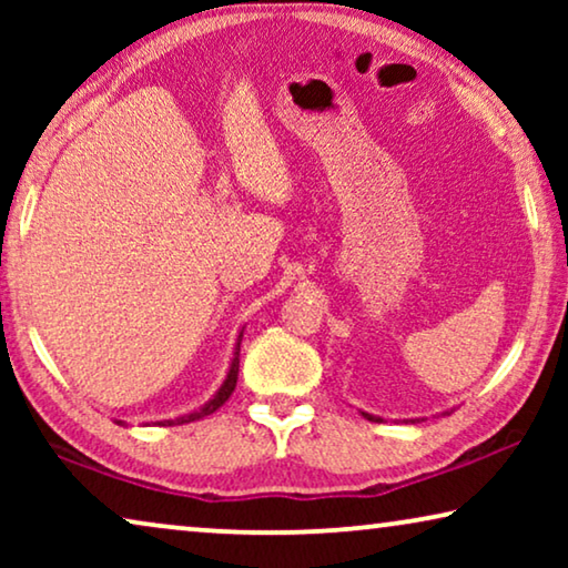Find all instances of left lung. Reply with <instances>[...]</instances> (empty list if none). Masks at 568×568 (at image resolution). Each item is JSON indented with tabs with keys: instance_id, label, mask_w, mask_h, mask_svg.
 Segmentation results:
<instances>
[{
	"instance_id": "1",
	"label": "left lung",
	"mask_w": 568,
	"mask_h": 568,
	"mask_svg": "<svg viewBox=\"0 0 568 568\" xmlns=\"http://www.w3.org/2000/svg\"><path fill=\"white\" fill-rule=\"evenodd\" d=\"M364 416H367V418H369V422H379V418H377V416H369V414H364Z\"/></svg>"
}]
</instances>
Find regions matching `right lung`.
Wrapping results in <instances>:
<instances>
[{"mask_svg":"<svg viewBox=\"0 0 568 568\" xmlns=\"http://www.w3.org/2000/svg\"><path fill=\"white\" fill-rule=\"evenodd\" d=\"M243 338V336H240ZM240 338H237V348H235V359H232V367H230V375H227V379H224V385L220 387V393L214 395L212 400L206 403L204 408H199V410H193V414H189V416H181V418H175V422H160L162 426H173V424H189V422H196V418H201V416H209V414H214L216 408L222 406L224 400L230 398L232 395V390H235V385H237V369H240Z\"/></svg>","mask_w":568,"mask_h":568,"instance_id":"right-lung-1","label":"right lung"}]
</instances>
